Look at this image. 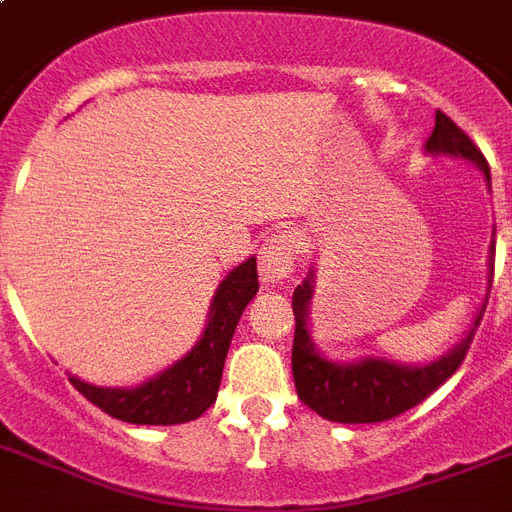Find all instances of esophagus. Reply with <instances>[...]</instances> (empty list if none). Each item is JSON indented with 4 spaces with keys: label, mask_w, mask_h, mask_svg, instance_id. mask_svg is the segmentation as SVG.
<instances>
[{
    "label": "esophagus",
    "mask_w": 512,
    "mask_h": 512,
    "mask_svg": "<svg viewBox=\"0 0 512 512\" xmlns=\"http://www.w3.org/2000/svg\"><path fill=\"white\" fill-rule=\"evenodd\" d=\"M297 247H300V239L289 231L271 233L265 239V244L260 247V276H263L265 284L273 287V284H281V281H287L292 276Z\"/></svg>",
    "instance_id": "1"
}]
</instances>
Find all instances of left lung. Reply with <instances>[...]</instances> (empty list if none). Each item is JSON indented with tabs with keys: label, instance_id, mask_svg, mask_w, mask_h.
I'll use <instances>...</instances> for the list:
<instances>
[{
	"label": "left lung",
	"instance_id": "1",
	"mask_svg": "<svg viewBox=\"0 0 512 512\" xmlns=\"http://www.w3.org/2000/svg\"><path fill=\"white\" fill-rule=\"evenodd\" d=\"M428 154H449L457 159H468L484 170L486 183L492 185L489 164L478 146L444 114L436 111V127L425 143ZM489 255V287L494 276V241ZM313 297L311 276L295 289L292 311H295V342H292V374H295L297 396L324 420L358 425V422H385L393 420L406 409L422 404L436 388H441L452 377L468 356L473 332L481 324L486 303L481 305L468 337L454 345L446 356L436 358L433 364L406 366L388 361V358H364L356 364H335L316 350L308 329V303Z\"/></svg>",
	"mask_w": 512,
	"mask_h": 512
}]
</instances>
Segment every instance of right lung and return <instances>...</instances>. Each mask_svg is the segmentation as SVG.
Masks as SVG:
<instances>
[{
	"label": "right lung",
	"instance_id": "obj_1",
	"mask_svg": "<svg viewBox=\"0 0 512 512\" xmlns=\"http://www.w3.org/2000/svg\"><path fill=\"white\" fill-rule=\"evenodd\" d=\"M255 295L257 263L255 257H249L220 281L201 340L164 372L154 374L138 388H98L74 374H68V380L87 401L122 422L180 425L196 420L215 404L228 345L241 313Z\"/></svg>",
	"mask_w": 512,
	"mask_h": 512
}]
</instances>
